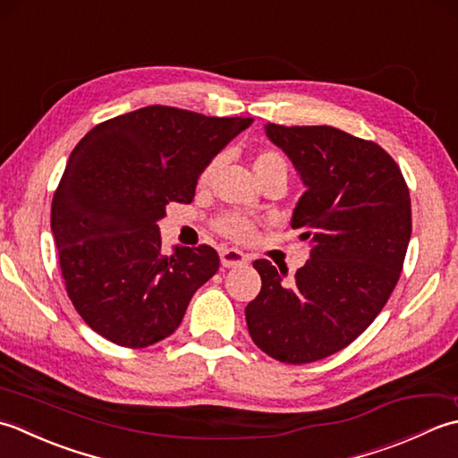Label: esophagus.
Segmentation results:
<instances>
[{
    "mask_svg": "<svg viewBox=\"0 0 458 458\" xmlns=\"http://www.w3.org/2000/svg\"><path fill=\"white\" fill-rule=\"evenodd\" d=\"M219 257H221V265L225 268H233V267H241L245 265L249 257L242 253V250L237 249H221L219 250Z\"/></svg>",
    "mask_w": 458,
    "mask_h": 458,
    "instance_id": "esophagus-1",
    "label": "esophagus"
}]
</instances>
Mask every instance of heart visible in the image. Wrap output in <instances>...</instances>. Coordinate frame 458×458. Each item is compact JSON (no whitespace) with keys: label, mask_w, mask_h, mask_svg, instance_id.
Wrapping results in <instances>:
<instances>
[{"label":"heart","mask_w":458,"mask_h":458,"mask_svg":"<svg viewBox=\"0 0 458 458\" xmlns=\"http://www.w3.org/2000/svg\"><path fill=\"white\" fill-rule=\"evenodd\" d=\"M221 160L219 157H213V160L203 167V172L199 175V185H208L211 182V177L216 175L217 167ZM253 172L255 177L260 182L268 175H286L288 174V164L284 160V156L276 150H259L253 156ZM216 229L233 241H249L255 235L257 231V223L249 217L237 216V213H225V216L217 217L216 221Z\"/></svg>","instance_id":"obj_1"}]
</instances>
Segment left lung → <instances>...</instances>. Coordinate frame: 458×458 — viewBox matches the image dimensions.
Here are the masks:
<instances>
[{"label":"left lung","mask_w":458,"mask_h":458,"mask_svg":"<svg viewBox=\"0 0 458 458\" xmlns=\"http://www.w3.org/2000/svg\"><path fill=\"white\" fill-rule=\"evenodd\" d=\"M265 130L306 185L291 225L312 249L288 284L270 260H255L263 286L245 308L247 328L270 358L310 363L346 348L386 306L411 239V199L376 142L332 126Z\"/></svg>","instance_id":"8db88e82"}]
</instances>
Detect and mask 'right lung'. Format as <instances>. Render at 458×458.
I'll use <instances>...</instances> for the list:
<instances>
[{
    "label": "right lung",
    "instance_id": "obj_1",
    "mask_svg": "<svg viewBox=\"0 0 458 458\" xmlns=\"http://www.w3.org/2000/svg\"><path fill=\"white\" fill-rule=\"evenodd\" d=\"M253 118L144 106L74 146L53 195L51 231L67 294L102 338L146 348L174 334L193 293L217 273L208 245L162 250L167 203H191L203 167Z\"/></svg>",
    "mask_w": 458,
    "mask_h": 458
}]
</instances>
